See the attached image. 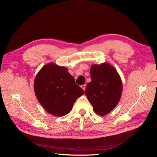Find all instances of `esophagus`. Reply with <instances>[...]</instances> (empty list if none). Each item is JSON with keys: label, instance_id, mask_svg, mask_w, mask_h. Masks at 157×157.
<instances>
[{"label": "esophagus", "instance_id": "esophagus-1", "mask_svg": "<svg viewBox=\"0 0 157 157\" xmlns=\"http://www.w3.org/2000/svg\"><path fill=\"white\" fill-rule=\"evenodd\" d=\"M86 85H82L81 86V88L82 89V90H84V91H85V89H86Z\"/></svg>", "mask_w": 157, "mask_h": 157}]
</instances>
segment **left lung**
<instances>
[{
	"label": "left lung",
	"mask_w": 157,
	"mask_h": 157,
	"mask_svg": "<svg viewBox=\"0 0 157 157\" xmlns=\"http://www.w3.org/2000/svg\"><path fill=\"white\" fill-rule=\"evenodd\" d=\"M91 80L86 87L85 94L99 116L110 113L118 104L123 91L121 77L111 64H94L90 69Z\"/></svg>",
	"instance_id": "obj_1"
}]
</instances>
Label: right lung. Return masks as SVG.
Listing matches in <instances>:
<instances>
[{
  "instance_id": "right-lung-1",
  "label": "right lung",
  "mask_w": 157,
  "mask_h": 157,
  "mask_svg": "<svg viewBox=\"0 0 157 157\" xmlns=\"http://www.w3.org/2000/svg\"><path fill=\"white\" fill-rule=\"evenodd\" d=\"M34 89L44 109L57 117L68 113L76 99L84 94L67 68L53 63L44 65L37 73Z\"/></svg>"
}]
</instances>
